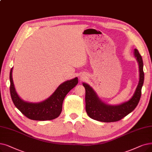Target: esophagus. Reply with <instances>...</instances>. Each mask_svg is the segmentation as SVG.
<instances>
[{
  "instance_id": "obj_1",
  "label": "esophagus",
  "mask_w": 152,
  "mask_h": 152,
  "mask_svg": "<svg viewBox=\"0 0 152 152\" xmlns=\"http://www.w3.org/2000/svg\"><path fill=\"white\" fill-rule=\"evenodd\" d=\"M83 77V78H84V77Z\"/></svg>"
}]
</instances>
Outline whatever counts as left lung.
<instances>
[{
	"instance_id": "obj_1",
	"label": "left lung",
	"mask_w": 152,
	"mask_h": 152,
	"mask_svg": "<svg viewBox=\"0 0 152 152\" xmlns=\"http://www.w3.org/2000/svg\"><path fill=\"white\" fill-rule=\"evenodd\" d=\"M134 56L139 66V81L134 94L129 101L118 105L107 104L100 99L89 84L83 83L86 89V110L89 117L92 119L104 122H116L132 113L137 107L141 96L144 72L142 58L137 49L134 50Z\"/></svg>"
}]
</instances>
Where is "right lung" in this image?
Returning a JSON list of instances; mask_svg holds the SVG:
<instances>
[{
	"label": "right lung",
	"mask_w": 152,
	"mask_h": 152,
	"mask_svg": "<svg viewBox=\"0 0 152 152\" xmlns=\"http://www.w3.org/2000/svg\"><path fill=\"white\" fill-rule=\"evenodd\" d=\"M13 68L10 72V96L15 107L30 119L50 121L57 118L62 110L65 96L78 83L77 77L61 84L48 98L39 102H29L22 100L17 93L12 79Z\"/></svg>",
	"instance_id": "add662e5"
}]
</instances>
